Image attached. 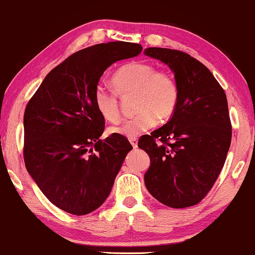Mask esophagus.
Masks as SVG:
<instances>
[{
	"label": "esophagus",
	"mask_w": 255,
	"mask_h": 255,
	"mask_svg": "<svg viewBox=\"0 0 255 255\" xmlns=\"http://www.w3.org/2000/svg\"><path fill=\"white\" fill-rule=\"evenodd\" d=\"M130 142H131V144L133 146V148H136V147H138V139H136V138H132V139H130Z\"/></svg>",
	"instance_id": "obj_1"
}]
</instances>
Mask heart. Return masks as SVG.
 I'll return each mask as SVG.
<instances>
[{
  "instance_id": "1",
  "label": "heart",
  "mask_w": 255,
  "mask_h": 255,
  "mask_svg": "<svg viewBox=\"0 0 255 255\" xmlns=\"http://www.w3.org/2000/svg\"><path fill=\"white\" fill-rule=\"evenodd\" d=\"M114 91L98 85L93 103L99 114L111 122L120 117L117 96L134 93V116L112 127L109 132L132 139L150 130L162 120L168 119L175 111L179 100V88L174 76L166 70H156L147 62L133 61L122 66L112 77Z\"/></svg>"
}]
</instances>
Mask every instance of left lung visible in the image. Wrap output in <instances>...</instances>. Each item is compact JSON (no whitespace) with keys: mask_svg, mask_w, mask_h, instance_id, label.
<instances>
[{"mask_svg":"<svg viewBox=\"0 0 255 255\" xmlns=\"http://www.w3.org/2000/svg\"><path fill=\"white\" fill-rule=\"evenodd\" d=\"M143 53L167 65L179 88L170 121L138 142L150 158L144 185L164 205L193 206L217 181L232 142L226 93L202 62L182 51L147 48Z\"/></svg>","mask_w":255,"mask_h":255,"instance_id":"1","label":"left lung"}]
</instances>
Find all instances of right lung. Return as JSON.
Returning <instances> with one entry per match:
<instances>
[{
    "instance_id": "1",
    "label": "right lung",
    "mask_w": 255,
    "mask_h": 255,
    "mask_svg": "<svg viewBox=\"0 0 255 255\" xmlns=\"http://www.w3.org/2000/svg\"><path fill=\"white\" fill-rule=\"evenodd\" d=\"M136 43L109 42L77 51L54 67L26 106L23 159L30 177L53 205L74 215L97 210L111 194L128 140H105V119L93 93L114 62L138 56Z\"/></svg>"
}]
</instances>
